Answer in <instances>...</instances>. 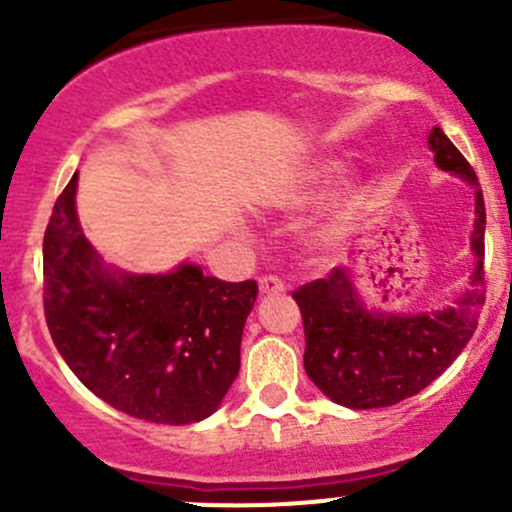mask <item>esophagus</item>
Listing matches in <instances>:
<instances>
[{
  "label": "esophagus",
  "mask_w": 512,
  "mask_h": 512,
  "mask_svg": "<svg viewBox=\"0 0 512 512\" xmlns=\"http://www.w3.org/2000/svg\"><path fill=\"white\" fill-rule=\"evenodd\" d=\"M285 292V282L275 275L260 277V294H280Z\"/></svg>",
  "instance_id": "obj_1"
}]
</instances>
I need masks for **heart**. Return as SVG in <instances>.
I'll use <instances>...</instances> for the list:
<instances>
[{
	"label": "heart",
	"mask_w": 512,
	"mask_h": 512,
	"mask_svg": "<svg viewBox=\"0 0 512 512\" xmlns=\"http://www.w3.org/2000/svg\"><path fill=\"white\" fill-rule=\"evenodd\" d=\"M322 173H327V170H324V168H319V170H314V173H312V180H317V178H322Z\"/></svg>",
	"instance_id": "b5f03b06"
}]
</instances>
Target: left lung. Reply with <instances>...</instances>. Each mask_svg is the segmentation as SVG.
<instances>
[{"mask_svg":"<svg viewBox=\"0 0 512 512\" xmlns=\"http://www.w3.org/2000/svg\"><path fill=\"white\" fill-rule=\"evenodd\" d=\"M441 170L476 190L471 287L446 309L418 314L369 312L344 267L294 289L304 324V369L324 396L347 409H381L416 396L453 364L478 327L485 302V203L476 170L441 128L428 133Z\"/></svg>","mask_w":512,"mask_h":512,"instance_id":"1","label":"left lung"}]
</instances>
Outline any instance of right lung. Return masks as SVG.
I'll return each instance as SVG.
<instances>
[{
	"label": "right lung",
	"instance_id": "1",
	"mask_svg": "<svg viewBox=\"0 0 512 512\" xmlns=\"http://www.w3.org/2000/svg\"><path fill=\"white\" fill-rule=\"evenodd\" d=\"M76 180L44 232V314L69 369L98 399L153 423L203 421L240 371L257 282H223L183 262L168 275L103 265L81 232Z\"/></svg>",
	"mask_w": 512,
	"mask_h": 512
}]
</instances>
